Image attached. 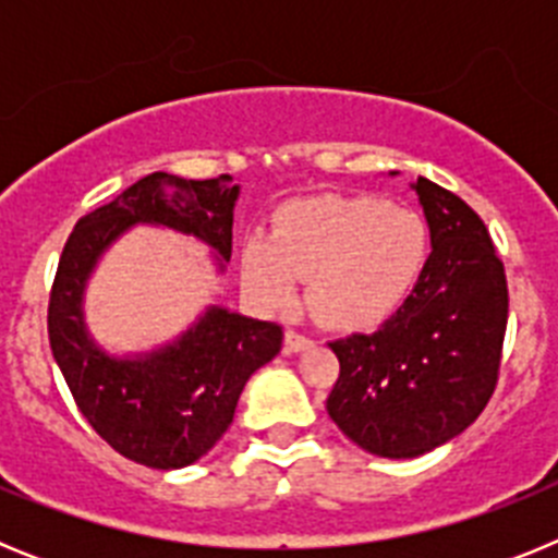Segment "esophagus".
Masks as SVG:
<instances>
[{
    "instance_id": "1",
    "label": "esophagus",
    "mask_w": 558,
    "mask_h": 558,
    "mask_svg": "<svg viewBox=\"0 0 558 558\" xmlns=\"http://www.w3.org/2000/svg\"><path fill=\"white\" fill-rule=\"evenodd\" d=\"M284 347H288V352H304V349L313 347V338L299 332V329H288V332H284Z\"/></svg>"
}]
</instances>
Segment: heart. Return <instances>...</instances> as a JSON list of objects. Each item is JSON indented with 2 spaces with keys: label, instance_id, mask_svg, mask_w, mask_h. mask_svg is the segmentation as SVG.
<instances>
[{
  "label": "heart",
  "instance_id": "b5f03b06",
  "mask_svg": "<svg viewBox=\"0 0 558 558\" xmlns=\"http://www.w3.org/2000/svg\"><path fill=\"white\" fill-rule=\"evenodd\" d=\"M427 263V226L377 195H313L282 204L268 236L243 248L245 288L288 307L307 279L315 318L332 329H372L397 313Z\"/></svg>",
  "mask_w": 558,
  "mask_h": 558
}]
</instances>
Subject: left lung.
<instances>
[{"label":"left lung","mask_w":558,"mask_h":558,"mask_svg":"<svg viewBox=\"0 0 558 558\" xmlns=\"http://www.w3.org/2000/svg\"><path fill=\"white\" fill-rule=\"evenodd\" d=\"M416 195L433 254L411 295L377 332L329 343L340 363L329 416L383 458L425 456L481 416L509 324L506 268L481 215L427 179Z\"/></svg>","instance_id":"8db88e82"}]
</instances>
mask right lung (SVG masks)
<instances>
[{"label": "right lung", "mask_w": 558, "mask_h": 558, "mask_svg": "<svg viewBox=\"0 0 558 558\" xmlns=\"http://www.w3.org/2000/svg\"><path fill=\"white\" fill-rule=\"evenodd\" d=\"M234 201L231 175L186 181L153 172L83 215L63 245L49 290V347L88 425L128 461L181 470L206 456L229 430L251 374L279 354L284 332L276 322L215 307L179 343L150 357L113 360L83 329L88 270L133 223L195 234L229 259Z\"/></svg>", "instance_id": "right-lung-1"}]
</instances>
